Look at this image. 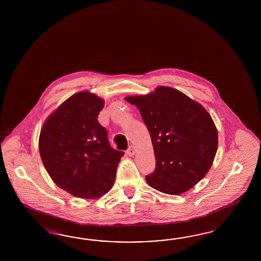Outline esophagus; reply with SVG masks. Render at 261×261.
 <instances>
[{
  "mask_svg": "<svg viewBox=\"0 0 261 261\" xmlns=\"http://www.w3.org/2000/svg\"><path fill=\"white\" fill-rule=\"evenodd\" d=\"M136 148H135L134 145H130L129 147H128V149H127V154L130 156V157H132V156H134L135 154H136Z\"/></svg>",
  "mask_w": 261,
  "mask_h": 261,
  "instance_id": "obj_1",
  "label": "esophagus"
}]
</instances>
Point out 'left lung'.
I'll list each match as a JSON object with an SVG mask.
<instances>
[{"instance_id": "obj_1", "label": "left lung", "mask_w": 261, "mask_h": 261, "mask_svg": "<svg viewBox=\"0 0 261 261\" xmlns=\"http://www.w3.org/2000/svg\"><path fill=\"white\" fill-rule=\"evenodd\" d=\"M125 100L140 110L150 133L156 168L145 177L147 184L170 195L193 188L210 170L218 146L217 129L207 111L165 86Z\"/></svg>"}]
</instances>
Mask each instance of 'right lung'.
Here are the masks:
<instances>
[{
	"instance_id": "right-lung-1",
	"label": "right lung",
	"mask_w": 261,
	"mask_h": 261,
	"mask_svg": "<svg viewBox=\"0 0 261 261\" xmlns=\"http://www.w3.org/2000/svg\"><path fill=\"white\" fill-rule=\"evenodd\" d=\"M104 100L80 92L64 101L45 121L39 152L56 185L75 197L95 199L112 189L124 152L111 147L97 116Z\"/></svg>"
}]
</instances>
